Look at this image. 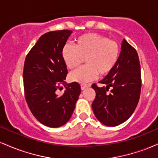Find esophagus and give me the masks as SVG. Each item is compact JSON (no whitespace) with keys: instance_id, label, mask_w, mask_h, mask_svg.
I'll return each instance as SVG.
<instances>
[{"instance_id":"esophagus-1","label":"esophagus","mask_w":158,"mask_h":158,"mask_svg":"<svg viewBox=\"0 0 158 158\" xmlns=\"http://www.w3.org/2000/svg\"><path fill=\"white\" fill-rule=\"evenodd\" d=\"M89 87V85H86V84H81V90H85V88H88Z\"/></svg>"}]
</instances>
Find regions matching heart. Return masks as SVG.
I'll return each mask as SVG.
<instances>
[{
  "label": "heart",
  "mask_w": 158,
  "mask_h": 158,
  "mask_svg": "<svg viewBox=\"0 0 158 158\" xmlns=\"http://www.w3.org/2000/svg\"><path fill=\"white\" fill-rule=\"evenodd\" d=\"M120 48L117 41L97 33L83 34L75 40L73 46L67 44L62 49V58L68 68H77L85 59V66L69 75L70 81L87 83L98 76L106 77L118 62Z\"/></svg>",
  "instance_id": "obj_1"
}]
</instances>
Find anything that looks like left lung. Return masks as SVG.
Here are the masks:
<instances>
[{
	"label": "left lung",
	"instance_id": "obj_1",
	"mask_svg": "<svg viewBox=\"0 0 158 158\" xmlns=\"http://www.w3.org/2000/svg\"><path fill=\"white\" fill-rule=\"evenodd\" d=\"M99 83L106 87L92 85L96 92V98L92 103L94 115L107 126H117L124 123L135 111L141 91L138 55L125 39L117 65Z\"/></svg>",
	"mask_w": 158,
	"mask_h": 158
}]
</instances>
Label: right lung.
<instances>
[{"mask_svg": "<svg viewBox=\"0 0 158 158\" xmlns=\"http://www.w3.org/2000/svg\"><path fill=\"white\" fill-rule=\"evenodd\" d=\"M71 30L48 32L39 38L26 56L23 78L25 99L38 121L50 128L64 125L71 117L79 94V83L67 84L68 69L62 49ZM66 88L61 96L56 90Z\"/></svg>", "mask_w": 158, "mask_h": 158, "instance_id": "add662e5", "label": "right lung"}]
</instances>
